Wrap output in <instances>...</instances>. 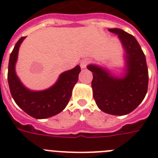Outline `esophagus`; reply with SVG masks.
Returning <instances> with one entry per match:
<instances>
[{
  "mask_svg": "<svg viewBox=\"0 0 158 158\" xmlns=\"http://www.w3.org/2000/svg\"><path fill=\"white\" fill-rule=\"evenodd\" d=\"M89 62H90V60L88 59L82 60L81 61H80V67H81V68H85V67L89 64Z\"/></svg>",
  "mask_w": 158,
  "mask_h": 158,
  "instance_id": "esophagus-1",
  "label": "esophagus"
}]
</instances>
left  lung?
I'll list each match as a JSON object with an SVG mask.
<instances>
[{"instance_id":"1","label":"left lung","mask_w":158,"mask_h":158,"mask_svg":"<svg viewBox=\"0 0 158 158\" xmlns=\"http://www.w3.org/2000/svg\"><path fill=\"white\" fill-rule=\"evenodd\" d=\"M108 30L117 34L125 48V74L115 78L95 64H89L88 69L94 75L92 88L99 109L110 115H124L133 111L144 99L148 86V70L144 53L134 36L120 28Z\"/></svg>"}]
</instances>
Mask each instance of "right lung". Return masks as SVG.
<instances>
[{
	"mask_svg": "<svg viewBox=\"0 0 158 158\" xmlns=\"http://www.w3.org/2000/svg\"><path fill=\"white\" fill-rule=\"evenodd\" d=\"M26 37L16 43L10 56L8 66V84L11 96L19 107L36 119L51 117L64 110L69 102L72 89L79 79L80 66L62 73L57 82L50 89L43 91H31L23 86L15 74V63L19 46Z\"/></svg>",
	"mask_w": 158,
	"mask_h": 158,
	"instance_id": "obj_1",
	"label": "right lung"
}]
</instances>
